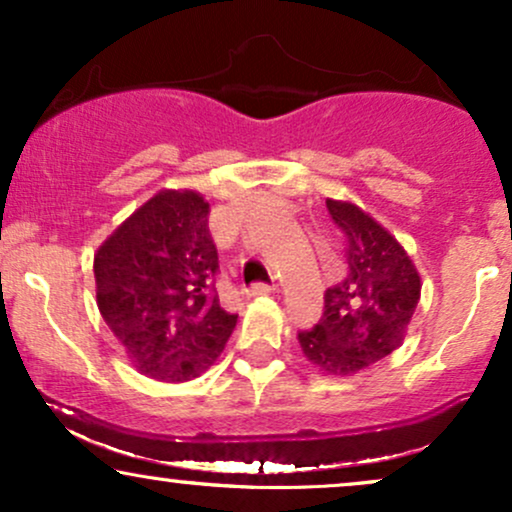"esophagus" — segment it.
Masks as SVG:
<instances>
[{
	"label": "esophagus",
	"mask_w": 512,
	"mask_h": 512,
	"mask_svg": "<svg viewBox=\"0 0 512 512\" xmlns=\"http://www.w3.org/2000/svg\"><path fill=\"white\" fill-rule=\"evenodd\" d=\"M272 293H276V289L269 284H255L248 289V296H272Z\"/></svg>",
	"instance_id": "obj_1"
}]
</instances>
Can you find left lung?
I'll use <instances>...</instances> for the list:
<instances>
[{"label": "left lung", "instance_id": "8db88e82", "mask_svg": "<svg viewBox=\"0 0 512 512\" xmlns=\"http://www.w3.org/2000/svg\"><path fill=\"white\" fill-rule=\"evenodd\" d=\"M346 240L349 274L325 293V313L298 334L303 356L334 378H349L399 349L421 301V276L404 245L346 199H327Z\"/></svg>", "mask_w": 512, "mask_h": 512}]
</instances>
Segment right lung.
<instances>
[{
  "label": "right lung",
  "mask_w": 512,
  "mask_h": 512,
  "mask_svg": "<svg viewBox=\"0 0 512 512\" xmlns=\"http://www.w3.org/2000/svg\"><path fill=\"white\" fill-rule=\"evenodd\" d=\"M209 211L197 190H158L93 255L105 325L132 366L158 383L209 370L238 322L214 289Z\"/></svg>",
  "instance_id": "1"
}]
</instances>
